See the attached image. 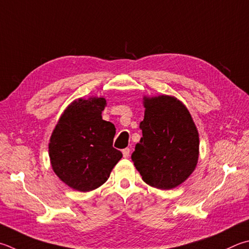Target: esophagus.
Instances as JSON below:
<instances>
[{"label":"esophagus","instance_id":"obj_1","mask_svg":"<svg viewBox=\"0 0 249 249\" xmlns=\"http://www.w3.org/2000/svg\"><path fill=\"white\" fill-rule=\"evenodd\" d=\"M123 157L124 158H128L129 157V153H130V149L129 148H125V149H123Z\"/></svg>","mask_w":249,"mask_h":249}]
</instances>
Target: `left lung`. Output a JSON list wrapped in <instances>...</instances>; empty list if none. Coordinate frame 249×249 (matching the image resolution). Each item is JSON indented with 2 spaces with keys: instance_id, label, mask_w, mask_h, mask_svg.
Listing matches in <instances>:
<instances>
[{
  "instance_id": "1",
  "label": "left lung",
  "mask_w": 249,
  "mask_h": 249,
  "mask_svg": "<svg viewBox=\"0 0 249 249\" xmlns=\"http://www.w3.org/2000/svg\"><path fill=\"white\" fill-rule=\"evenodd\" d=\"M142 137L132 160L143 182L159 189H172L195 170L199 135L187 107L175 97L143 98Z\"/></svg>"
}]
</instances>
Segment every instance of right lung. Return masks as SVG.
Listing matches in <instances>:
<instances>
[{
    "label": "right lung",
    "mask_w": 249,
    "mask_h": 249,
    "mask_svg": "<svg viewBox=\"0 0 249 249\" xmlns=\"http://www.w3.org/2000/svg\"><path fill=\"white\" fill-rule=\"evenodd\" d=\"M105 98L78 99L63 112L49 142L52 169L67 186L90 192L105 184L123 157L113 148L115 127L102 120Z\"/></svg>",
    "instance_id": "add662e5"
}]
</instances>
